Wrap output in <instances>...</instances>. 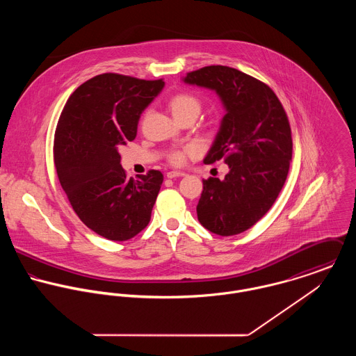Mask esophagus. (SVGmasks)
<instances>
[{"label": "esophagus", "instance_id": "esophagus-1", "mask_svg": "<svg viewBox=\"0 0 356 356\" xmlns=\"http://www.w3.org/2000/svg\"><path fill=\"white\" fill-rule=\"evenodd\" d=\"M186 174L184 171H168L167 178H177V177H185Z\"/></svg>", "mask_w": 356, "mask_h": 356}]
</instances>
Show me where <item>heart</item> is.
<instances>
[{
  "instance_id": "1",
  "label": "heart",
  "mask_w": 356,
  "mask_h": 356,
  "mask_svg": "<svg viewBox=\"0 0 356 356\" xmlns=\"http://www.w3.org/2000/svg\"><path fill=\"white\" fill-rule=\"evenodd\" d=\"M168 106L175 116L177 120L189 116V115H199L202 111V102L197 96L188 93V92H181L174 95L170 102ZM193 152V147H184L179 149H172L168 153V161L174 165H181L185 163L186 156Z\"/></svg>"
}]
</instances>
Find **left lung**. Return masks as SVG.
I'll use <instances>...</instances> for the list:
<instances>
[{
  "label": "left lung",
  "mask_w": 356,
  "mask_h": 356,
  "mask_svg": "<svg viewBox=\"0 0 356 356\" xmlns=\"http://www.w3.org/2000/svg\"><path fill=\"white\" fill-rule=\"evenodd\" d=\"M184 81L215 90L226 109L204 163L223 160L229 172L203 179L199 222L218 236L240 234L267 213L286 181L293 148L286 112L266 83L232 67H203Z\"/></svg>",
  "instance_id": "8db88e82"
}]
</instances>
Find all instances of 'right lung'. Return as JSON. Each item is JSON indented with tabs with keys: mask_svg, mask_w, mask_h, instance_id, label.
I'll return each instance as SVG.
<instances>
[{
	"mask_svg": "<svg viewBox=\"0 0 356 356\" xmlns=\"http://www.w3.org/2000/svg\"><path fill=\"white\" fill-rule=\"evenodd\" d=\"M163 86V79L102 74L70 96L58 118L53 159L60 185L79 219L104 238L130 240L151 220L163 174L127 179L118 149L136 138L143 111Z\"/></svg>",
	"mask_w": 356,
	"mask_h": 356,
	"instance_id": "add662e5",
	"label": "right lung"
}]
</instances>
